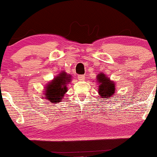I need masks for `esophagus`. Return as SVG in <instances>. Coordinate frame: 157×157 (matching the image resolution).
I'll return each instance as SVG.
<instances>
[{"label": "esophagus", "mask_w": 157, "mask_h": 157, "mask_svg": "<svg viewBox=\"0 0 157 157\" xmlns=\"http://www.w3.org/2000/svg\"><path fill=\"white\" fill-rule=\"evenodd\" d=\"M85 77H86V76L84 75H80L77 76V78H78L79 80H84Z\"/></svg>", "instance_id": "34e87169"}]
</instances>
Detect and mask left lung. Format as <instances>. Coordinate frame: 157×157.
<instances>
[{"label": "left lung", "mask_w": 157, "mask_h": 157, "mask_svg": "<svg viewBox=\"0 0 157 157\" xmlns=\"http://www.w3.org/2000/svg\"><path fill=\"white\" fill-rule=\"evenodd\" d=\"M97 81L99 82V94L100 97L104 99H109L115 94V83L111 82L109 78L103 73L97 75Z\"/></svg>", "instance_id": "obj_1"}]
</instances>
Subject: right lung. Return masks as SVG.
Returning <instances> with one entry per match:
<instances>
[{"label":"right lung","mask_w":157,"mask_h":157,"mask_svg":"<svg viewBox=\"0 0 157 157\" xmlns=\"http://www.w3.org/2000/svg\"><path fill=\"white\" fill-rule=\"evenodd\" d=\"M70 75L62 72L55 77L53 80L48 82L44 90V99H48L51 103H58L61 101L64 94L67 91V84L70 82Z\"/></svg>","instance_id":"obj_1"}]
</instances>
